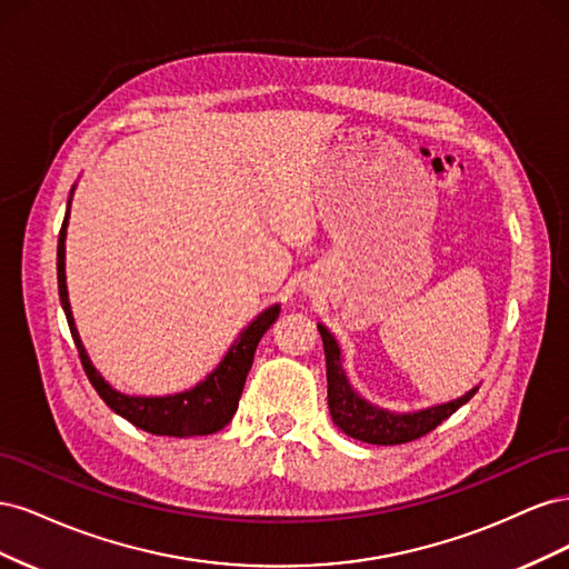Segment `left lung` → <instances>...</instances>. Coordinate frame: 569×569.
Here are the masks:
<instances>
[{"label":"left lung","instance_id":"left-lung-1","mask_svg":"<svg viewBox=\"0 0 569 569\" xmlns=\"http://www.w3.org/2000/svg\"><path fill=\"white\" fill-rule=\"evenodd\" d=\"M318 330L322 337L325 360H327V406H330L332 422L341 429L343 435H349L358 441L377 443V446L416 441L427 432H432V429L441 425L446 418L453 416V412L462 403H468L479 389V387H472L470 391H465L453 401L427 406L420 410L396 412L389 408H380L370 403L368 399H363V396L351 387L347 370H343L341 347L335 339V335L327 330L322 322H318Z\"/></svg>","mask_w":569,"mask_h":569}]
</instances>
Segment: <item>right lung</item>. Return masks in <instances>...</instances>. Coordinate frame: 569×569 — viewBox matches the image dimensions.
<instances>
[{
  "label": "right lung",
  "instance_id": "add662e5",
  "mask_svg": "<svg viewBox=\"0 0 569 569\" xmlns=\"http://www.w3.org/2000/svg\"><path fill=\"white\" fill-rule=\"evenodd\" d=\"M76 184L71 187V197L66 203V218L59 232V247H57V278H59V299L66 313L68 327H71L73 341L78 347L82 368L88 372L92 387L104 399V403L126 418L134 427L144 429L149 435L159 437H203L213 435L218 429L226 427L239 406V396H242L247 375L253 363V353L258 341L266 335L268 327L278 320L280 303L268 306L266 311L258 313L237 339L230 343L228 353L220 358V363L203 377L201 382L189 387L178 393L166 396H132L113 389L99 370L92 366V360L82 347V339L78 335V327L73 320L71 301H68V287H66V232H68V218H71V201H73Z\"/></svg>",
  "mask_w": 569,
  "mask_h": 569
}]
</instances>
